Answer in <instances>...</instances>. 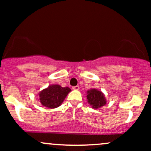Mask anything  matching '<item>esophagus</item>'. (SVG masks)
<instances>
[{"mask_svg":"<svg viewBox=\"0 0 151 151\" xmlns=\"http://www.w3.org/2000/svg\"><path fill=\"white\" fill-rule=\"evenodd\" d=\"M72 88H73V90H79V86H74L72 87Z\"/></svg>","mask_w":151,"mask_h":151,"instance_id":"obj_1","label":"esophagus"}]
</instances>
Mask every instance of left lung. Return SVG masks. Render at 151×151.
<instances>
[{
  "label": "left lung",
  "instance_id": "8db88e82",
  "mask_svg": "<svg viewBox=\"0 0 151 151\" xmlns=\"http://www.w3.org/2000/svg\"><path fill=\"white\" fill-rule=\"evenodd\" d=\"M86 98L88 103L94 109H98L104 106L106 103L102 93L96 89L88 91Z\"/></svg>",
  "mask_w": 151,
  "mask_h": 151
}]
</instances>
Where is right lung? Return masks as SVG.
Returning <instances> with one entry per match:
<instances>
[{
    "label": "right lung",
    "mask_w": 151,
    "mask_h": 151,
    "mask_svg": "<svg viewBox=\"0 0 151 151\" xmlns=\"http://www.w3.org/2000/svg\"><path fill=\"white\" fill-rule=\"evenodd\" d=\"M71 91L69 87H62L60 85H51L40 93V102L43 106L54 109L60 106L67 94Z\"/></svg>",
    "instance_id": "right-lung-1"
}]
</instances>
